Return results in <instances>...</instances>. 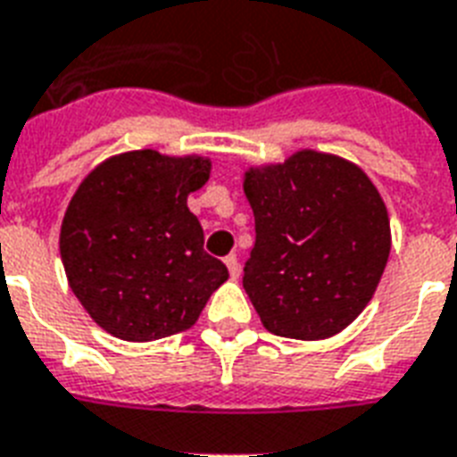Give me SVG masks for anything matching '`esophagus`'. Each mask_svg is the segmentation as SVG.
<instances>
[{"label":"esophagus","mask_w":457,"mask_h":457,"mask_svg":"<svg viewBox=\"0 0 457 457\" xmlns=\"http://www.w3.org/2000/svg\"><path fill=\"white\" fill-rule=\"evenodd\" d=\"M226 267H228V274H231L233 278L238 277L240 274V262H238V257H236V254H228V257H226Z\"/></svg>","instance_id":"34e87169"}]
</instances>
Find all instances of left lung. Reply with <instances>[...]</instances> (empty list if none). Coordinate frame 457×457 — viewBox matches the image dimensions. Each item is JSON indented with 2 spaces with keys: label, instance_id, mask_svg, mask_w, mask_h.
<instances>
[{
  "label": "left lung",
  "instance_id": "obj_1",
  "mask_svg": "<svg viewBox=\"0 0 457 457\" xmlns=\"http://www.w3.org/2000/svg\"><path fill=\"white\" fill-rule=\"evenodd\" d=\"M254 245L243 288L267 331L300 341L338 334L372 300L391 250L379 190L362 169L303 150L250 169Z\"/></svg>",
  "mask_w": 457,
  "mask_h": 457
}]
</instances>
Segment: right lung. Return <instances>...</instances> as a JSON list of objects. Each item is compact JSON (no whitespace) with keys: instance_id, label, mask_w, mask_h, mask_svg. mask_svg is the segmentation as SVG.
Listing matches in <instances>:
<instances>
[{"instance_id":"1","label":"right lung","mask_w":457,"mask_h":457,"mask_svg":"<svg viewBox=\"0 0 457 457\" xmlns=\"http://www.w3.org/2000/svg\"><path fill=\"white\" fill-rule=\"evenodd\" d=\"M210 179L203 157L126 152L80 183L63 217L59 250L87 314L116 338L157 341L186 331L228 278L204 253L188 195Z\"/></svg>"}]
</instances>
